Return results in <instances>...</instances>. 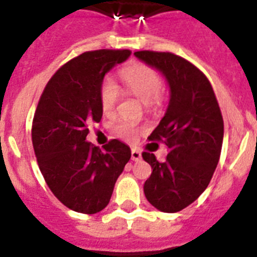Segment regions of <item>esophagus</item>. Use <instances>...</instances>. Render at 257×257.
Masks as SVG:
<instances>
[{
  "mask_svg": "<svg viewBox=\"0 0 257 257\" xmlns=\"http://www.w3.org/2000/svg\"><path fill=\"white\" fill-rule=\"evenodd\" d=\"M131 160L140 161L142 160V153H140L138 149H133V151H131Z\"/></svg>",
  "mask_w": 257,
  "mask_h": 257,
  "instance_id": "obj_1",
  "label": "esophagus"
}]
</instances>
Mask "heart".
<instances>
[{"instance_id": "obj_1", "label": "heart", "mask_w": 257, "mask_h": 257, "mask_svg": "<svg viewBox=\"0 0 257 257\" xmlns=\"http://www.w3.org/2000/svg\"><path fill=\"white\" fill-rule=\"evenodd\" d=\"M122 81L126 86L127 91L138 97L147 106H151L160 99L162 90V78L156 70L147 65L138 64L122 70ZM119 100V88L113 81L105 79L100 87V104L105 114H112ZM115 134L126 142L135 139L138 127L128 121L118 122L114 126Z\"/></svg>"}]
</instances>
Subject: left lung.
Segmentation results:
<instances>
[{"mask_svg":"<svg viewBox=\"0 0 257 257\" xmlns=\"http://www.w3.org/2000/svg\"><path fill=\"white\" fill-rule=\"evenodd\" d=\"M134 55L158 70L170 88L165 115L149 136L170 152L165 162L143 153V160L153 169L144 194L157 210L178 212L210 184L221 153L222 115L208 79L192 63L171 52L138 51Z\"/></svg>","mask_w":257,"mask_h":257,"instance_id":"obj_1","label":"left lung"}]
</instances>
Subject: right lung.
Here are the masks:
<instances>
[{
	"label": "right lung",
	"instance_id": "obj_1",
	"mask_svg": "<svg viewBox=\"0 0 257 257\" xmlns=\"http://www.w3.org/2000/svg\"><path fill=\"white\" fill-rule=\"evenodd\" d=\"M130 55V50L83 52L51 77L38 101L32 126L38 166L54 196L76 212L104 210L131 158L130 147L119 140L103 149L86 142L88 124L103 115L104 77Z\"/></svg>",
	"mask_w": 257,
	"mask_h": 257
}]
</instances>
